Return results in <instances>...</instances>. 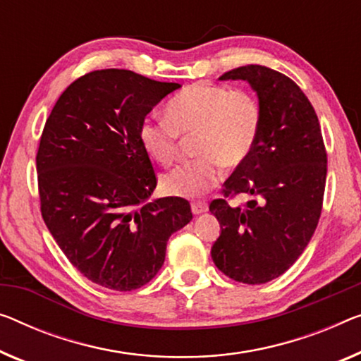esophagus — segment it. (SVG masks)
Masks as SVG:
<instances>
[{
	"mask_svg": "<svg viewBox=\"0 0 361 361\" xmlns=\"http://www.w3.org/2000/svg\"><path fill=\"white\" fill-rule=\"evenodd\" d=\"M191 211H192V214H196V215L206 212L207 211V202H204V201L192 202L191 204Z\"/></svg>",
	"mask_w": 361,
	"mask_h": 361,
	"instance_id": "esophagus-1",
	"label": "esophagus"
}]
</instances>
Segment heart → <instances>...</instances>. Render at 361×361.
Returning <instances> with one entry per match:
<instances>
[{"label":"heart","instance_id":"b5f03b06","mask_svg":"<svg viewBox=\"0 0 361 361\" xmlns=\"http://www.w3.org/2000/svg\"><path fill=\"white\" fill-rule=\"evenodd\" d=\"M169 118H146L139 137L155 162L171 165L181 136L192 141L196 159L169 171L162 190L170 196L197 197L220 180L222 165L235 169L248 160L259 139L262 109L255 94L224 84L188 85L166 105Z\"/></svg>","mask_w":361,"mask_h":361}]
</instances>
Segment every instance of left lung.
Here are the masks:
<instances>
[{
  "mask_svg": "<svg viewBox=\"0 0 361 361\" xmlns=\"http://www.w3.org/2000/svg\"><path fill=\"white\" fill-rule=\"evenodd\" d=\"M222 80H248L262 109L252 154L224 183L222 199L209 206L220 236L211 255L225 276L266 283L290 269L318 227L324 199L327 154L318 115L297 84L259 64L240 66ZM252 196L243 208L228 197Z\"/></svg>",
  "mask_w": 361,
  "mask_h": 361,
  "instance_id": "1",
  "label": "left lung"
}]
</instances>
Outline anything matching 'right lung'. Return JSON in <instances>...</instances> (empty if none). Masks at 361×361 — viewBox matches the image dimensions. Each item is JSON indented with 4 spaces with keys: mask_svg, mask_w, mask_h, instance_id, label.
<instances>
[{
    "mask_svg": "<svg viewBox=\"0 0 361 361\" xmlns=\"http://www.w3.org/2000/svg\"><path fill=\"white\" fill-rule=\"evenodd\" d=\"M180 84L128 69L84 74L61 94L37 152L40 211L69 262L97 285L131 292L152 281L170 235L190 224L183 197L157 186L139 128Z\"/></svg>",
    "mask_w": 361,
    "mask_h": 361,
    "instance_id": "1",
    "label": "right lung"
}]
</instances>
